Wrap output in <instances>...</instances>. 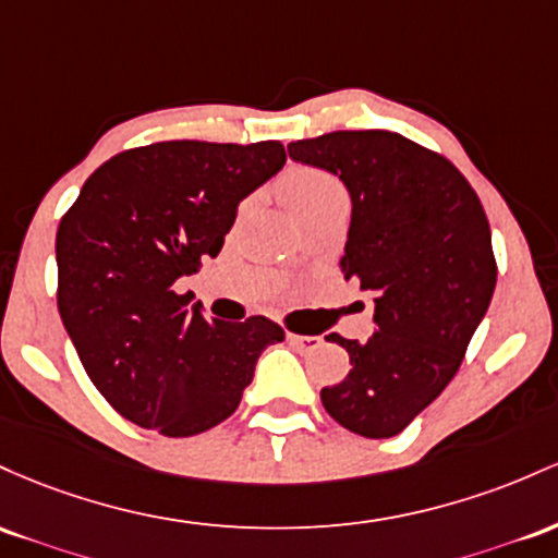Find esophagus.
I'll return each instance as SVG.
<instances>
[{
    "mask_svg": "<svg viewBox=\"0 0 558 558\" xmlns=\"http://www.w3.org/2000/svg\"><path fill=\"white\" fill-rule=\"evenodd\" d=\"M287 340H290V345L300 350V353H311V350L322 345V337H311V335H290Z\"/></svg>",
    "mask_w": 558,
    "mask_h": 558,
    "instance_id": "34e87169",
    "label": "esophagus"
}]
</instances>
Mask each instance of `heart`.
<instances>
[{"label": "heart", "mask_w": 558, "mask_h": 558, "mask_svg": "<svg viewBox=\"0 0 558 558\" xmlns=\"http://www.w3.org/2000/svg\"><path fill=\"white\" fill-rule=\"evenodd\" d=\"M281 192H284V199L298 218L329 208V205L348 203V192L342 181L335 173L324 171V168L311 166L292 168L281 181Z\"/></svg>", "instance_id": "b5f03b06"}]
</instances>
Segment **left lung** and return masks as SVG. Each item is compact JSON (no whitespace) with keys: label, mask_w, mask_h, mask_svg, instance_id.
I'll use <instances>...</instances> for the list:
<instances>
[{"label":"left lung","mask_w":558,"mask_h":558,"mask_svg":"<svg viewBox=\"0 0 558 558\" xmlns=\"http://www.w3.org/2000/svg\"><path fill=\"white\" fill-rule=\"evenodd\" d=\"M290 158L348 186L345 281L374 295L366 342L329 335L350 355L322 403L361 437H392L446 390L496 290V255L477 192L446 155L396 131H331L287 144Z\"/></svg>","instance_id":"1"}]
</instances>
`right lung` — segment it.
<instances>
[{
  "mask_svg": "<svg viewBox=\"0 0 558 558\" xmlns=\"http://www.w3.org/2000/svg\"><path fill=\"white\" fill-rule=\"evenodd\" d=\"M284 144L155 142L112 155L58 229V308L86 374L144 429L192 437L240 405L258 355L284 340L266 316L205 318L177 281L216 258L236 205L284 166Z\"/></svg>",
  "mask_w": 558,
  "mask_h": 558,
  "instance_id": "1",
  "label": "right lung"
}]
</instances>
